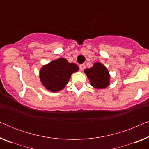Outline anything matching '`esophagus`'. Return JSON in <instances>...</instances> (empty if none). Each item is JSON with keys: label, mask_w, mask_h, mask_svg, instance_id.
<instances>
[{"label": "esophagus", "mask_w": 149, "mask_h": 149, "mask_svg": "<svg viewBox=\"0 0 149 149\" xmlns=\"http://www.w3.org/2000/svg\"><path fill=\"white\" fill-rule=\"evenodd\" d=\"M79 68H80L81 70H84V69L85 68V64H81L80 66H79Z\"/></svg>", "instance_id": "34e87169"}]
</instances>
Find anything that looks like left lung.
<instances>
[{
    "instance_id": "8db88e82",
    "label": "left lung",
    "mask_w": 149,
    "mask_h": 149,
    "mask_svg": "<svg viewBox=\"0 0 149 149\" xmlns=\"http://www.w3.org/2000/svg\"><path fill=\"white\" fill-rule=\"evenodd\" d=\"M84 72L89 79L91 85L95 88L104 89L109 85V72L107 68L101 63H94L93 67L86 68Z\"/></svg>"
}]
</instances>
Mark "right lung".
Returning a JSON list of instances; mask_svg holds the SVG:
<instances>
[{
	"mask_svg": "<svg viewBox=\"0 0 149 149\" xmlns=\"http://www.w3.org/2000/svg\"><path fill=\"white\" fill-rule=\"evenodd\" d=\"M79 70L74 63H69L64 58H59L44 65L40 70V79L47 89L57 92L68 83L71 74Z\"/></svg>",
	"mask_w": 149,
	"mask_h": 149,
	"instance_id": "obj_1",
	"label": "right lung"
}]
</instances>
